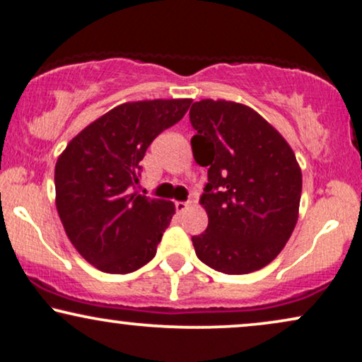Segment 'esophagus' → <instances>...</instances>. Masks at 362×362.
<instances>
[{"instance_id":"obj_1","label":"esophagus","mask_w":362,"mask_h":362,"mask_svg":"<svg viewBox=\"0 0 362 362\" xmlns=\"http://www.w3.org/2000/svg\"><path fill=\"white\" fill-rule=\"evenodd\" d=\"M188 206H189L188 202H176V211L177 213L186 211V208H188Z\"/></svg>"}]
</instances>
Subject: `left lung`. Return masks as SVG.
I'll return each mask as SVG.
<instances>
[{
    "mask_svg": "<svg viewBox=\"0 0 362 362\" xmlns=\"http://www.w3.org/2000/svg\"><path fill=\"white\" fill-rule=\"evenodd\" d=\"M194 160L208 166L199 198L208 228L193 236L199 260L223 274L260 270L297 225L302 171L282 134L252 107L204 99L189 110Z\"/></svg>",
    "mask_w": 362,
    "mask_h": 362,
    "instance_id": "8db88e82",
    "label": "left lung"
}]
</instances>
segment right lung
I'll return each mask as SVG.
<instances>
[{
    "instance_id": "add662e5",
    "label": "right lung",
    "mask_w": 362,
    "mask_h": 362,
    "mask_svg": "<svg viewBox=\"0 0 362 362\" xmlns=\"http://www.w3.org/2000/svg\"><path fill=\"white\" fill-rule=\"evenodd\" d=\"M191 102L120 104L88 124L58 156V216L75 250L100 272L131 274L154 258L176 208L132 189L147 147L180 122Z\"/></svg>"
}]
</instances>
